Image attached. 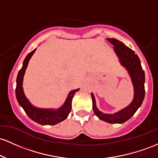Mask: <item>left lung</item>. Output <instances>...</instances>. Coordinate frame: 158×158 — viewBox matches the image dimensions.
I'll use <instances>...</instances> for the list:
<instances>
[{
    "label": "left lung",
    "mask_w": 158,
    "mask_h": 158,
    "mask_svg": "<svg viewBox=\"0 0 158 158\" xmlns=\"http://www.w3.org/2000/svg\"><path fill=\"white\" fill-rule=\"evenodd\" d=\"M107 40L114 45L115 52L119 58L121 64L128 71L134 85V98L128 107L119 112L114 114H106L98 110L95 104V97L92 93L93 108L95 114L103 121L110 124H122L132 117L143 102L145 97V72L141 66L140 60L134 51L116 39Z\"/></svg>",
    "instance_id": "obj_1"
}]
</instances>
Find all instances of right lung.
<instances>
[{
	"label": "right lung",
	"instance_id": "obj_1",
	"mask_svg": "<svg viewBox=\"0 0 158 158\" xmlns=\"http://www.w3.org/2000/svg\"><path fill=\"white\" fill-rule=\"evenodd\" d=\"M36 50V49H34L31 52H30L23 62L22 68L19 70L17 76L15 95H16V98L19 104H20L21 107H22L24 110L25 111L26 114L32 120L40 124V125H54L63 121L68 117L71 109H72V98H73L76 92L78 91L79 89L71 91L68 97H67L66 100H65V104H63V107L59 108L58 110L40 109V108L33 107L24 95L22 87V82L23 77H24V72H25L27 66L28 65V62H29L30 59L34 54Z\"/></svg>",
	"mask_w": 158,
	"mask_h": 158
}]
</instances>
